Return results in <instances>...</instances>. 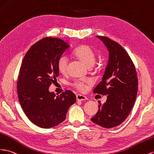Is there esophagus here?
Instances as JSON below:
<instances>
[{"instance_id": "1", "label": "esophagus", "mask_w": 154, "mask_h": 154, "mask_svg": "<svg viewBox=\"0 0 154 154\" xmlns=\"http://www.w3.org/2000/svg\"><path fill=\"white\" fill-rule=\"evenodd\" d=\"M76 99H77L78 101H84V100H86L87 98L85 96H84V95L77 94L76 95Z\"/></svg>"}]
</instances>
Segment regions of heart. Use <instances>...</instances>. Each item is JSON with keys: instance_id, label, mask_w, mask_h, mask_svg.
<instances>
[{"instance_id": "obj_1", "label": "heart", "mask_w": 154, "mask_h": 154, "mask_svg": "<svg viewBox=\"0 0 154 154\" xmlns=\"http://www.w3.org/2000/svg\"><path fill=\"white\" fill-rule=\"evenodd\" d=\"M74 55L78 60L83 62L87 67H91L94 64L96 60V56L93 49L87 45H82L77 47L73 52ZM69 64V59L67 55H61L57 60V68L61 73L67 72ZM89 84L88 82L84 80H80L74 82L73 85L82 92H84L87 89V85Z\"/></svg>"}]
</instances>
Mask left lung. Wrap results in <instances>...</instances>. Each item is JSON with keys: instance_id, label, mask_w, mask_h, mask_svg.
<instances>
[{"instance_id": "obj_1", "label": "left lung", "mask_w": 154, "mask_h": 154, "mask_svg": "<svg viewBox=\"0 0 154 154\" xmlns=\"http://www.w3.org/2000/svg\"><path fill=\"white\" fill-rule=\"evenodd\" d=\"M109 52L102 80L93 93L107 95L106 102H98V111L92 122L106 128L120 125L130 114L137 94L138 79L134 63L118 43L104 36H97Z\"/></svg>"}]
</instances>
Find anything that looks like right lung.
Listing matches in <instances>:
<instances>
[{"label": "right lung", "mask_w": 154, "mask_h": 154, "mask_svg": "<svg viewBox=\"0 0 154 154\" xmlns=\"http://www.w3.org/2000/svg\"><path fill=\"white\" fill-rule=\"evenodd\" d=\"M69 47L61 39L46 37L32 45L24 57L17 81L19 100L26 117L40 128L63 122L69 108L76 102L72 91L56 96L48 90L59 76L57 60Z\"/></svg>", "instance_id": "obj_1"}]
</instances>
